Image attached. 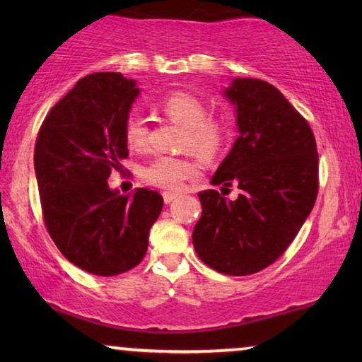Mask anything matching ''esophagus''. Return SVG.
<instances>
[{
    "label": "esophagus",
    "instance_id": "1",
    "mask_svg": "<svg viewBox=\"0 0 362 362\" xmlns=\"http://www.w3.org/2000/svg\"><path fill=\"white\" fill-rule=\"evenodd\" d=\"M177 196H180V194H177V192H175V191H165V192H163V199H165L166 204H170V202L175 201Z\"/></svg>",
    "mask_w": 362,
    "mask_h": 362
}]
</instances>
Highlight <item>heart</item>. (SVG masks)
<instances>
[{
  "label": "heart",
  "mask_w": 362,
  "mask_h": 362,
  "mask_svg": "<svg viewBox=\"0 0 362 362\" xmlns=\"http://www.w3.org/2000/svg\"><path fill=\"white\" fill-rule=\"evenodd\" d=\"M161 110L177 125L185 127L181 148L192 151L201 160L209 161L217 156L224 145V128L209 118V112L199 98L186 92H175L160 103ZM148 125L138 113H130L123 127V136L130 150L141 151L148 145ZM199 175V166L191 158L156 156L143 166L141 177L148 185L161 189H180L186 181Z\"/></svg>",
  "instance_id": "1"
}]
</instances>
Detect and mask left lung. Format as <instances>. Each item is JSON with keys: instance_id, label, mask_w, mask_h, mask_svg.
Returning <instances> with one entry per match:
<instances>
[{"instance_id": "1", "label": "left lung", "mask_w": 362, "mask_h": 362, "mask_svg": "<svg viewBox=\"0 0 362 362\" xmlns=\"http://www.w3.org/2000/svg\"><path fill=\"white\" fill-rule=\"evenodd\" d=\"M224 95L234 103L239 136L211 185H235V201L201 191L192 244L207 267L252 275L274 264L298 234L318 196V151L308 122L260 78H234Z\"/></svg>"}]
</instances>
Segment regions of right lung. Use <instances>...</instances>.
<instances>
[{"instance_id":"1","label":"right lung","mask_w":362,"mask_h":362,"mask_svg":"<svg viewBox=\"0 0 362 362\" xmlns=\"http://www.w3.org/2000/svg\"><path fill=\"white\" fill-rule=\"evenodd\" d=\"M140 93L118 72L86 76L44 118L34 170L44 224L61 254L92 275L112 276L143 260L160 192L138 187L122 196L108 176L128 156L123 127Z\"/></svg>"}]
</instances>
